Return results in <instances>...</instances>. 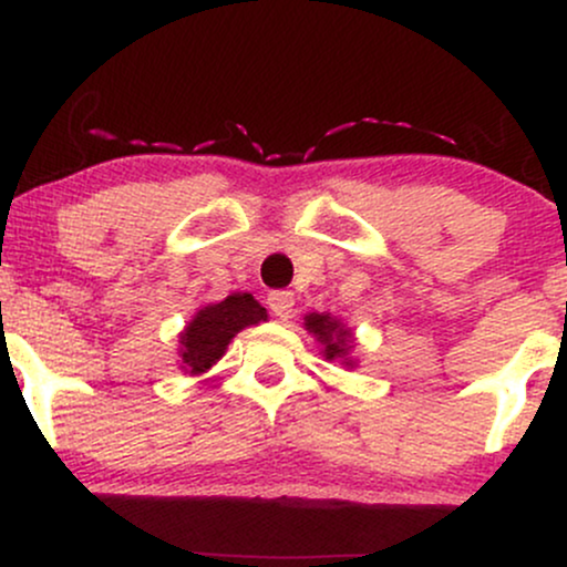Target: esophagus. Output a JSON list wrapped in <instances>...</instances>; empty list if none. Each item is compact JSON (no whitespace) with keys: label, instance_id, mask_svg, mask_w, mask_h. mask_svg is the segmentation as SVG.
<instances>
[{"label":"esophagus","instance_id":"1","mask_svg":"<svg viewBox=\"0 0 567 567\" xmlns=\"http://www.w3.org/2000/svg\"><path fill=\"white\" fill-rule=\"evenodd\" d=\"M269 309L275 311V317H279V320H288V317L292 315V306H296V296H292L290 290H275L269 292Z\"/></svg>","mask_w":567,"mask_h":567}]
</instances>
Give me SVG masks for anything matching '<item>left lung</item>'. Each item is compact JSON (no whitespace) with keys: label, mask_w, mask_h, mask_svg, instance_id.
Wrapping results in <instances>:
<instances>
[{"label":"left lung","mask_w":567,"mask_h":567,"mask_svg":"<svg viewBox=\"0 0 567 567\" xmlns=\"http://www.w3.org/2000/svg\"><path fill=\"white\" fill-rule=\"evenodd\" d=\"M303 322H306V330L315 333L324 343V357H328V360H338V357L343 360V357L349 354L351 333L341 322L333 320V317L309 315ZM347 365H351V362H347Z\"/></svg>","instance_id":"left-lung-1"}]
</instances>
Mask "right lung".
Masks as SVG:
<instances>
[{"label": "right lung", "mask_w": 567, "mask_h": 567, "mask_svg": "<svg viewBox=\"0 0 567 567\" xmlns=\"http://www.w3.org/2000/svg\"><path fill=\"white\" fill-rule=\"evenodd\" d=\"M261 320H266V309L250 292H234L226 301L205 306L181 333L184 365L192 373H202L220 360V354L239 330Z\"/></svg>", "instance_id": "add662e5"}]
</instances>
